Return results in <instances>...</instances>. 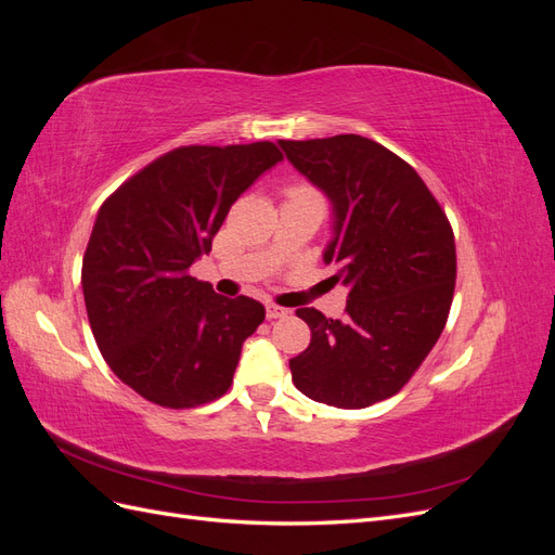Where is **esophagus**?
Listing matches in <instances>:
<instances>
[{"mask_svg":"<svg viewBox=\"0 0 555 555\" xmlns=\"http://www.w3.org/2000/svg\"><path fill=\"white\" fill-rule=\"evenodd\" d=\"M287 314H289L287 308L275 306V304H268V306H266V317H268V319H282V317H287Z\"/></svg>","mask_w":555,"mask_h":555,"instance_id":"esophagus-1","label":"esophagus"}]
</instances>
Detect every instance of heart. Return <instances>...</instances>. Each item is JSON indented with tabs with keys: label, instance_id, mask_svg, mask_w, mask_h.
I'll return each instance as SVG.
<instances>
[{
	"label": "heart",
	"instance_id": "b5f03b06",
	"mask_svg": "<svg viewBox=\"0 0 555 555\" xmlns=\"http://www.w3.org/2000/svg\"><path fill=\"white\" fill-rule=\"evenodd\" d=\"M287 196H317V192L308 184H292V188H287Z\"/></svg>",
	"mask_w": 555,
	"mask_h": 555
}]
</instances>
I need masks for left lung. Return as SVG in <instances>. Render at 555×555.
Listing matches in <instances>:
<instances>
[{
    "mask_svg": "<svg viewBox=\"0 0 555 555\" xmlns=\"http://www.w3.org/2000/svg\"><path fill=\"white\" fill-rule=\"evenodd\" d=\"M287 159L333 201L324 261L349 289L345 319L296 314L310 345L289 361L300 393L343 410L396 396L430 354L456 287L447 212L412 166L359 133L280 141Z\"/></svg>",
    "mask_w": 555,
    "mask_h": 555,
    "instance_id": "left-lung-1",
    "label": "left lung"
}]
</instances>
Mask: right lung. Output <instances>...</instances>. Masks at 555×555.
I'll return each instance as SVG.
<instances>
[{
  "label": "right lung",
  "mask_w": 555,
  "mask_h": 555,
  "mask_svg": "<svg viewBox=\"0 0 555 555\" xmlns=\"http://www.w3.org/2000/svg\"><path fill=\"white\" fill-rule=\"evenodd\" d=\"M282 159L271 141L182 145L125 180L96 215L82 296L111 371L155 405L190 410L229 391L243 343L266 319L190 266L208 255L229 208Z\"/></svg>",
  "instance_id": "right-lung-1"
}]
</instances>
